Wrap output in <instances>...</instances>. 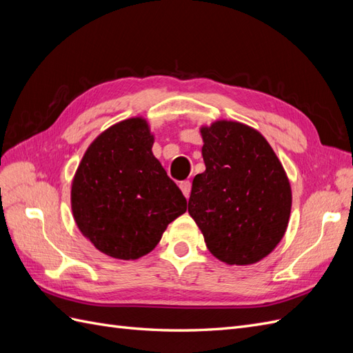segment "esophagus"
<instances>
[{
  "label": "esophagus",
  "mask_w": 353,
  "mask_h": 353,
  "mask_svg": "<svg viewBox=\"0 0 353 353\" xmlns=\"http://www.w3.org/2000/svg\"><path fill=\"white\" fill-rule=\"evenodd\" d=\"M179 188H181V191H183V194L188 199L190 197V191H191V183H190V181H181Z\"/></svg>",
  "instance_id": "esophagus-1"
}]
</instances>
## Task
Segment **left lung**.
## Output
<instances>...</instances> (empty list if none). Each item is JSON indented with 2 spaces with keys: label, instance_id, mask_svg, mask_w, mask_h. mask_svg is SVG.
Here are the masks:
<instances>
[{
  "label": "left lung",
  "instance_id": "8db88e82",
  "mask_svg": "<svg viewBox=\"0 0 353 353\" xmlns=\"http://www.w3.org/2000/svg\"><path fill=\"white\" fill-rule=\"evenodd\" d=\"M200 134L206 170L193 179L190 216L221 262H259L288 225L292 188L285 170L265 137L248 125L216 121Z\"/></svg>",
  "mask_w": 353,
  "mask_h": 353
}]
</instances>
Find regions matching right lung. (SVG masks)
<instances>
[{
  "instance_id": "obj_1",
  "label": "right lung",
  "mask_w": 353,
  "mask_h": 353,
  "mask_svg": "<svg viewBox=\"0 0 353 353\" xmlns=\"http://www.w3.org/2000/svg\"><path fill=\"white\" fill-rule=\"evenodd\" d=\"M154 137L143 117L114 123L85 152L72 181L79 231L114 259L150 253L187 200L153 156Z\"/></svg>"
}]
</instances>
